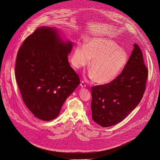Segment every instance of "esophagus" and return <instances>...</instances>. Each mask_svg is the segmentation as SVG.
Segmentation results:
<instances>
[{"label": "esophagus", "instance_id": "34e87169", "mask_svg": "<svg viewBox=\"0 0 160 160\" xmlns=\"http://www.w3.org/2000/svg\"><path fill=\"white\" fill-rule=\"evenodd\" d=\"M80 86L82 88H85L86 87V84H85V83L83 82V81H82L81 83H80Z\"/></svg>", "mask_w": 160, "mask_h": 160}]
</instances>
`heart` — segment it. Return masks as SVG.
Instances as JSON below:
<instances>
[{
	"mask_svg": "<svg viewBox=\"0 0 160 160\" xmlns=\"http://www.w3.org/2000/svg\"><path fill=\"white\" fill-rule=\"evenodd\" d=\"M92 60L89 77L99 85L114 81L122 72L128 60L127 52L114 40L105 37L90 39L87 45L77 44L72 57L74 67H85Z\"/></svg>",
	"mask_w": 160,
	"mask_h": 160,
	"instance_id": "b5f03b06",
	"label": "heart"
}]
</instances>
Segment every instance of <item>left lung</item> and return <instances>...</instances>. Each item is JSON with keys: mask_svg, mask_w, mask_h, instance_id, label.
Listing matches in <instances>:
<instances>
[{"mask_svg": "<svg viewBox=\"0 0 160 160\" xmlns=\"http://www.w3.org/2000/svg\"><path fill=\"white\" fill-rule=\"evenodd\" d=\"M148 77L142 51L134 44L132 55L118 78L110 83L91 88L93 121L107 127L123 120L141 102Z\"/></svg>", "mask_w": 160, "mask_h": 160, "instance_id": "1", "label": "left lung"}]
</instances>
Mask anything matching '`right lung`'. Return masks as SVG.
Here are the masks:
<instances>
[{
  "label": "right lung",
  "instance_id": "add662e5",
  "mask_svg": "<svg viewBox=\"0 0 160 160\" xmlns=\"http://www.w3.org/2000/svg\"><path fill=\"white\" fill-rule=\"evenodd\" d=\"M72 45L64 42L55 28L43 26L27 37L18 50L16 82L25 105L41 120L55 119L80 84L68 62Z\"/></svg>",
  "mask_w": 160,
  "mask_h": 160
}]
</instances>
